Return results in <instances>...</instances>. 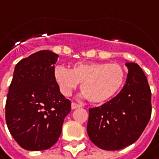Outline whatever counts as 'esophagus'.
<instances>
[{
    "mask_svg": "<svg viewBox=\"0 0 159 159\" xmlns=\"http://www.w3.org/2000/svg\"><path fill=\"white\" fill-rule=\"evenodd\" d=\"M81 106H80L79 104H77V103H75V102H72L71 103V107H72V109H75V108H78V107H80Z\"/></svg>",
    "mask_w": 159,
    "mask_h": 159,
    "instance_id": "obj_1",
    "label": "esophagus"
}]
</instances>
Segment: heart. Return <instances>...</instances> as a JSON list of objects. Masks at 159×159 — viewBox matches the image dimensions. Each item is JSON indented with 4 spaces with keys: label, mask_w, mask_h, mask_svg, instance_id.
<instances>
[{
    "label": "heart",
    "mask_w": 159,
    "mask_h": 159,
    "mask_svg": "<svg viewBox=\"0 0 159 159\" xmlns=\"http://www.w3.org/2000/svg\"><path fill=\"white\" fill-rule=\"evenodd\" d=\"M60 92L70 95L79 83L84 96L93 104L106 102L120 91L125 79V70L116 63H76L68 70L62 66L54 69Z\"/></svg>",
    "instance_id": "heart-1"
}]
</instances>
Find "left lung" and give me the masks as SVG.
<instances>
[{
	"label": "left lung",
	"instance_id": "obj_1",
	"mask_svg": "<svg viewBox=\"0 0 159 159\" xmlns=\"http://www.w3.org/2000/svg\"><path fill=\"white\" fill-rule=\"evenodd\" d=\"M126 82L120 93L100 107L89 109L87 133L105 150H118L134 143L151 116V92L142 69L127 62Z\"/></svg>",
	"mask_w": 159,
	"mask_h": 159
}]
</instances>
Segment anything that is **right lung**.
Wrapping results in <instances>:
<instances>
[{
  "instance_id": "add662e5",
  "label": "right lung",
  "mask_w": 159,
  "mask_h": 159,
  "mask_svg": "<svg viewBox=\"0 0 159 159\" xmlns=\"http://www.w3.org/2000/svg\"><path fill=\"white\" fill-rule=\"evenodd\" d=\"M59 55L40 51L17 63L5 107L9 131L27 150L38 151L58 142L64 119L71 111L70 100L54 78Z\"/></svg>"
}]
</instances>
